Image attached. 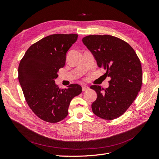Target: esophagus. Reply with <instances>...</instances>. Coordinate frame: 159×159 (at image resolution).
<instances>
[{"label": "esophagus", "mask_w": 159, "mask_h": 159, "mask_svg": "<svg viewBox=\"0 0 159 159\" xmlns=\"http://www.w3.org/2000/svg\"><path fill=\"white\" fill-rule=\"evenodd\" d=\"M89 89V87L87 86H83L82 87V90L83 91H87Z\"/></svg>", "instance_id": "1"}]
</instances>
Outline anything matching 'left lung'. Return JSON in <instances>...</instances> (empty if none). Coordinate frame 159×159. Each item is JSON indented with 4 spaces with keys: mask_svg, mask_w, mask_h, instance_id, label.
Masks as SVG:
<instances>
[{
    "mask_svg": "<svg viewBox=\"0 0 159 159\" xmlns=\"http://www.w3.org/2000/svg\"><path fill=\"white\" fill-rule=\"evenodd\" d=\"M91 52L97 65L110 77L108 88L92 85L97 94L91 105L93 112L103 120L123 115L136 98L142 83L140 60L132 46L109 35H90L82 39Z\"/></svg>",
    "mask_w": 159,
    "mask_h": 159,
    "instance_id": "1",
    "label": "left lung"
}]
</instances>
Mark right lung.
Returning <instances> with one entry per match:
<instances>
[{
  "mask_svg": "<svg viewBox=\"0 0 159 159\" xmlns=\"http://www.w3.org/2000/svg\"><path fill=\"white\" fill-rule=\"evenodd\" d=\"M78 35L53 34L28 48L20 61L18 79L29 107L39 118L57 123L68 116L71 100L82 92L78 84L60 89L55 84L66 54Z\"/></svg>",
  "mask_w": 159,
  "mask_h": 159,
  "instance_id": "add662e5",
  "label": "right lung"
}]
</instances>
